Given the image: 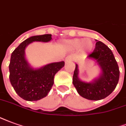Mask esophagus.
I'll return each mask as SVG.
<instances>
[{"mask_svg": "<svg viewBox=\"0 0 126 126\" xmlns=\"http://www.w3.org/2000/svg\"><path fill=\"white\" fill-rule=\"evenodd\" d=\"M65 60H66V62H70V61H72V60H73V57H72L71 55H69V56H68L65 58Z\"/></svg>", "mask_w": 126, "mask_h": 126, "instance_id": "esophagus-1", "label": "esophagus"}]
</instances>
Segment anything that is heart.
Here are the masks:
<instances>
[{
    "label": "heart",
    "mask_w": 126,
    "mask_h": 126,
    "mask_svg": "<svg viewBox=\"0 0 126 126\" xmlns=\"http://www.w3.org/2000/svg\"><path fill=\"white\" fill-rule=\"evenodd\" d=\"M67 45L71 48H79L80 47L82 50L91 51L93 49V44L92 42L89 39L84 40V39H74L67 42Z\"/></svg>",
    "instance_id": "1"
}]
</instances>
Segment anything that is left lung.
I'll list each match as a JSON object with an SVG mask.
<instances>
[{"instance_id": "left-lung-1", "label": "left lung", "mask_w": 126, "mask_h": 126, "mask_svg": "<svg viewBox=\"0 0 126 126\" xmlns=\"http://www.w3.org/2000/svg\"><path fill=\"white\" fill-rule=\"evenodd\" d=\"M88 58L97 60L102 69L101 76L94 82H82L78 78V66L76 64L72 82L79 94L85 99L97 101L104 99L111 93L117 86L120 70L113 52L103 42L97 41L92 53Z\"/></svg>"}]
</instances>
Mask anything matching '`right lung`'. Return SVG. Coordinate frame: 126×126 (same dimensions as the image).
I'll list each match as a JSON object with an SVG mask.
<instances>
[{"label":"right lung","mask_w":126,"mask_h":126,"mask_svg":"<svg viewBox=\"0 0 126 126\" xmlns=\"http://www.w3.org/2000/svg\"><path fill=\"white\" fill-rule=\"evenodd\" d=\"M51 39V34L32 36L12 53L9 66L10 82L17 94L26 101H37L46 97L54 84L55 74L64 67V62H60L34 70L25 58V49L28 44L33 42H47Z\"/></svg>","instance_id":"add662e5"}]
</instances>
